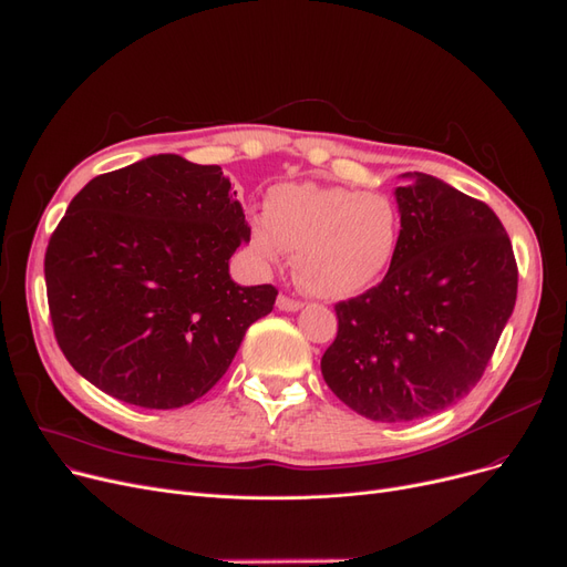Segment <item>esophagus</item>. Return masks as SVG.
<instances>
[{"label": "esophagus", "mask_w": 567, "mask_h": 567, "mask_svg": "<svg viewBox=\"0 0 567 567\" xmlns=\"http://www.w3.org/2000/svg\"><path fill=\"white\" fill-rule=\"evenodd\" d=\"M277 307L284 309V311H298L302 307V302L296 300V298H290V296H279L277 298Z\"/></svg>", "instance_id": "esophagus-1"}]
</instances>
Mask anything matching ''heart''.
Segmentation results:
<instances>
[{
	"instance_id": "b5f03b06",
	"label": "heart",
	"mask_w": 567,
	"mask_h": 567,
	"mask_svg": "<svg viewBox=\"0 0 567 567\" xmlns=\"http://www.w3.org/2000/svg\"><path fill=\"white\" fill-rule=\"evenodd\" d=\"M400 239L393 202L342 186L286 184L267 195V216H256L248 244L265 262L296 251L300 284L319 298H351L389 269Z\"/></svg>"
}]
</instances>
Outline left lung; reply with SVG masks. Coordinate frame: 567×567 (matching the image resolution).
I'll list each match as a JSON object with an SVG mask.
<instances>
[{"mask_svg": "<svg viewBox=\"0 0 567 567\" xmlns=\"http://www.w3.org/2000/svg\"><path fill=\"white\" fill-rule=\"evenodd\" d=\"M402 178L386 277L334 305L337 337L321 358L330 391L381 423L430 416L477 386L518 286L512 241L486 202L430 174Z\"/></svg>", "mask_w": 567, "mask_h": 567, "instance_id": "1", "label": "left lung"}]
</instances>
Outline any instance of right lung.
I'll use <instances>...</instances> for the list:
<instances>
[{"label": "right lung", "mask_w": 567, "mask_h": 567, "mask_svg": "<svg viewBox=\"0 0 567 567\" xmlns=\"http://www.w3.org/2000/svg\"><path fill=\"white\" fill-rule=\"evenodd\" d=\"M235 195L218 165L153 155L70 202L43 275L58 347L93 386L176 410L230 368L279 292L230 279L228 260L248 241Z\"/></svg>", "instance_id": "right-lung-1"}]
</instances>
